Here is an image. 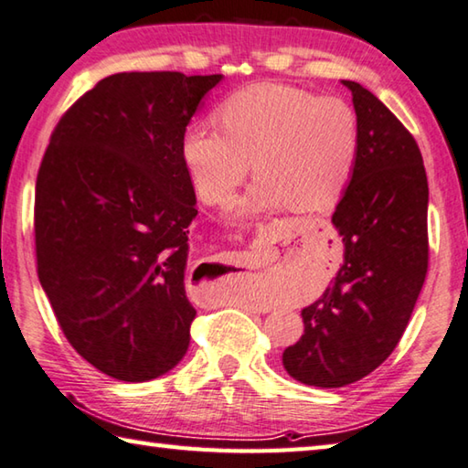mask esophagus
Here are the masks:
<instances>
[{"label": "esophagus", "mask_w": 468, "mask_h": 468, "mask_svg": "<svg viewBox=\"0 0 468 468\" xmlns=\"http://www.w3.org/2000/svg\"><path fill=\"white\" fill-rule=\"evenodd\" d=\"M229 260H231V263H241V266L245 263V260L241 256H231Z\"/></svg>", "instance_id": "1"}]
</instances>
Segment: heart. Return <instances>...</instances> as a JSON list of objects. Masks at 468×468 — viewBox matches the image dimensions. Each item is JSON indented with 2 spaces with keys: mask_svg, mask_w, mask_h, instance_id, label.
<instances>
[{
  "mask_svg": "<svg viewBox=\"0 0 468 468\" xmlns=\"http://www.w3.org/2000/svg\"><path fill=\"white\" fill-rule=\"evenodd\" d=\"M217 129L190 124L180 153L200 202L225 207L250 176L256 184L237 205L248 218L291 202L299 212H321L342 198L360 153V126L347 101L256 83L217 108Z\"/></svg>",
  "mask_w": 468,
  "mask_h": 468,
  "instance_id": "1",
  "label": "heart"
}]
</instances>
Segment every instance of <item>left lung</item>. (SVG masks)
<instances>
[{
  "label": "left lung",
  "mask_w": 468,
  "mask_h": 468,
  "mask_svg": "<svg viewBox=\"0 0 468 468\" xmlns=\"http://www.w3.org/2000/svg\"><path fill=\"white\" fill-rule=\"evenodd\" d=\"M358 164L334 212L344 263L303 309L304 334L282 354L303 385L337 388L370 375L395 350L428 274V176L418 143L356 81Z\"/></svg>",
  "instance_id": "8db88e82"
}]
</instances>
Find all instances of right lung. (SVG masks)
Segmentation results:
<instances>
[{
	"instance_id": "add662e5",
	"label": "right lung",
	"mask_w": 468,
	"mask_h": 468,
	"mask_svg": "<svg viewBox=\"0 0 468 468\" xmlns=\"http://www.w3.org/2000/svg\"><path fill=\"white\" fill-rule=\"evenodd\" d=\"M220 80L110 75L50 134L34 197L38 280L75 352L112 378H157L190 346L184 274L198 210L180 143Z\"/></svg>"
}]
</instances>
